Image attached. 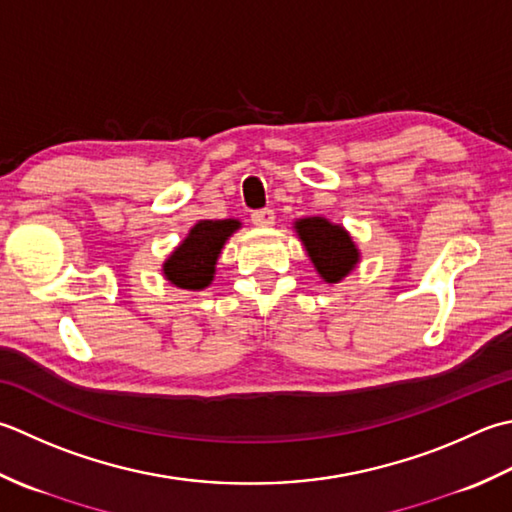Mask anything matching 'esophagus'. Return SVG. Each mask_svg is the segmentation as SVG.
I'll use <instances>...</instances> for the list:
<instances>
[{"label": "esophagus", "mask_w": 512, "mask_h": 512, "mask_svg": "<svg viewBox=\"0 0 512 512\" xmlns=\"http://www.w3.org/2000/svg\"><path fill=\"white\" fill-rule=\"evenodd\" d=\"M250 219H253L255 226L268 228V226L275 224V213L270 208H262V210H255V213L250 215Z\"/></svg>", "instance_id": "1"}]
</instances>
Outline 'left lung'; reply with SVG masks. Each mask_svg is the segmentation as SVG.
I'll list each match as a JSON object with an SVG mask.
<instances>
[{
	"label": "left lung",
	"mask_w": 512,
	"mask_h": 512,
	"mask_svg": "<svg viewBox=\"0 0 512 512\" xmlns=\"http://www.w3.org/2000/svg\"><path fill=\"white\" fill-rule=\"evenodd\" d=\"M293 228L317 275L326 284L342 282L362 259L357 244L342 224H333L326 217H302L295 219Z\"/></svg>",
	"instance_id": "obj_1"
}]
</instances>
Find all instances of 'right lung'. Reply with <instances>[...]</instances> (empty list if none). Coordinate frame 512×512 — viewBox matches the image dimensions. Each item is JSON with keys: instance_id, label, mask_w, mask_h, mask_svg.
<instances>
[{"instance_id": "1", "label": "right lung", "mask_w": 512, "mask_h": 512, "mask_svg": "<svg viewBox=\"0 0 512 512\" xmlns=\"http://www.w3.org/2000/svg\"><path fill=\"white\" fill-rule=\"evenodd\" d=\"M239 228V219H199L162 264L166 282L182 290H204L213 284L222 248Z\"/></svg>"}]
</instances>
